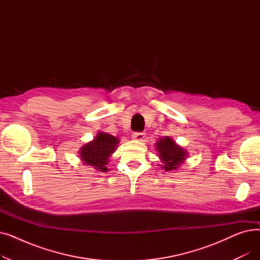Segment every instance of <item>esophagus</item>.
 Masks as SVG:
<instances>
[{
  "mask_svg": "<svg viewBox=\"0 0 260 260\" xmlns=\"http://www.w3.org/2000/svg\"><path fill=\"white\" fill-rule=\"evenodd\" d=\"M144 137H145V134L144 133H134L133 134V138L135 139V140H137V141H143V139H144Z\"/></svg>",
  "mask_w": 260,
  "mask_h": 260,
  "instance_id": "esophagus-1",
  "label": "esophagus"
}]
</instances>
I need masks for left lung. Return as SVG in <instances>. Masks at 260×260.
<instances>
[{
    "label": "left lung",
    "mask_w": 260,
    "mask_h": 260,
    "mask_svg": "<svg viewBox=\"0 0 260 260\" xmlns=\"http://www.w3.org/2000/svg\"><path fill=\"white\" fill-rule=\"evenodd\" d=\"M155 149L158 152V156L162 163L160 165V169L166 172L178 171L187 158L186 149L177 144L170 136L160 138L155 144Z\"/></svg>",
    "instance_id": "8db88e82"
}]
</instances>
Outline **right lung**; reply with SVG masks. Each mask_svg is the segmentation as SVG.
<instances>
[{
	"instance_id": "right-lung-1",
	"label": "right lung",
	"mask_w": 260,
	"mask_h": 260,
	"mask_svg": "<svg viewBox=\"0 0 260 260\" xmlns=\"http://www.w3.org/2000/svg\"><path fill=\"white\" fill-rule=\"evenodd\" d=\"M119 141L113 135L99 132L93 140L81 146L79 157L83 165L93 168L95 172H107L109 157L115 153Z\"/></svg>"
}]
</instances>
